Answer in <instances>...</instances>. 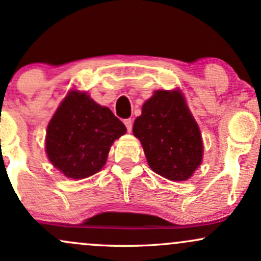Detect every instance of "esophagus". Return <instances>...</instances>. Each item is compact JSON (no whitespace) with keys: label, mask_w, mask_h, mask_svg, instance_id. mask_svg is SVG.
<instances>
[{"label":"esophagus","mask_w":261,"mask_h":261,"mask_svg":"<svg viewBox=\"0 0 261 261\" xmlns=\"http://www.w3.org/2000/svg\"><path fill=\"white\" fill-rule=\"evenodd\" d=\"M124 124L125 126H126L128 133H131V131H133V120H131V119H126V120H124Z\"/></svg>","instance_id":"34e87169"}]
</instances>
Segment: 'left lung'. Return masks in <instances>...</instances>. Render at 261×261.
<instances>
[{
    "label": "left lung",
    "mask_w": 261,
    "mask_h": 261,
    "mask_svg": "<svg viewBox=\"0 0 261 261\" xmlns=\"http://www.w3.org/2000/svg\"><path fill=\"white\" fill-rule=\"evenodd\" d=\"M133 131L151 169L169 180H187L201 163V135L180 92H155Z\"/></svg>",
    "instance_id": "obj_1"
}]
</instances>
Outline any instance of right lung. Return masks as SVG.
Segmentation results:
<instances>
[{
	"label": "right lung",
	"instance_id": "add662e5",
	"mask_svg": "<svg viewBox=\"0 0 261 261\" xmlns=\"http://www.w3.org/2000/svg\"><path fill=\"white\" fill-rule=\"evenodd\" d=\"M126 127L109 108L100 107L86 93L70 92L46 131V153L55 168L72 179L99 172L112 143Z\"/></svg>",
	"mask_w": 261,
	"mask_h": 261
}]
</instances>
